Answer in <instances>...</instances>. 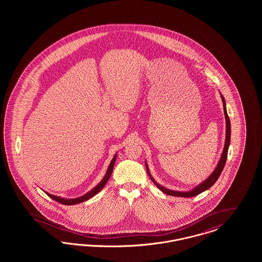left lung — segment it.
I'll return each instance as SVG.
<instances>
[{"instance_id":"8db88e82","label":"left lung","mask_w":262,"mask_h":262,"mask_svg":"<svg viewBox=\"0 0 262 262\" xmlns=\"http://www.w3.org/2000/svg\"><path fill=\"white\" fill-rule=\"evenodd\" d=\"M221 98L223 101V106H224V114L225 118H226V141H225V147L223 150V153H222V156L220 158V161L218 163L215 171L212 173L209 178L207 180H205L203 183H201L200 185H199L198 187H194L192 190L190 191H174V190H171V189H168L166 187L160 186L157 182H155V180L151 177V174L149 173V170H148V167H147V164H146V171H147V174L149 176L150 180L154 183V185L156 187H158L160 190H162L164 193L166 194H169V195H173V196H180V198H191V196H195L198 194L201 193L202 191L208 189L209 187H212L216 181L218 180L219 176L222 173L223 169H224L225 164H226V160H227V155H228V149H229V145H230V138H231V125H230V119H229V116L227 114V110H226V102H225L224 97L223 95H221Z\"/></svg>"}]
</instances>
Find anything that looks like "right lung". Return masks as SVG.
Here are the masks:
<instances>
[{"instance_id": "obj_1", "label": "right lung", "mask_w": 262, "mask_h": 262, "mask_svg": "<svg viewBox=\"0 0 262 262\" xmlns=\"http://www.w3.org/2000/svg\"><path fill=\"white\" fill-rule=\"evenodd\" d=\"M116 158H117V154L114 156L112 161H111L109 167H108L107 173L104 176V178L102 179V181H101L99 184H98L96 187H94L92 190H90L89 192H88L86 194H84V195H82V196H80V198H77V199H74V200H64V199H61V198H59V196L52 195L50 193L46 192L47 195L50 196L52 200H56V201H58V202H60V203H62V204H64V205H75V204L83 202V201H85V200L91 199V198L94 196L96 193H98L100 190H101L103 187H105V185L107 184L108 180L110 179V177H111V174H112L113 168H114V164L116 162Z\"/></svg>"}]
</instances>
